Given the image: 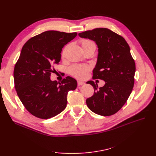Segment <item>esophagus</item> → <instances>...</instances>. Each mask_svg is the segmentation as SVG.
Instances as JSON below:
<instances>
[{"label": "esophagus", "instance_id": "1", "mask_svg": "<svg viewBox=\"0 0 156 156\" xmlns=\"http://www.w3.org/2000/svg\"><path fill=\"white\" fill-rule=\"evenodd\" d=\"M85 84V83H84L83 81H77V85L78 86H81V85H83V84Z\"/></svg>", "mask_w": 156, "mask_h": 156}]
</instances>
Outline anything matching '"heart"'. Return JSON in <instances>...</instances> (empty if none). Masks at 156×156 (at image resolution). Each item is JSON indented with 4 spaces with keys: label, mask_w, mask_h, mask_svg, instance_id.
I'll use <instances>...</instances> for the list:
<instances>
[{
    "label": "heart",
    "mask_w": 156,
    "mask_h": 156,
    "mask_svg": "<svg viewBox=\"0 0 156 156\" xmlns=\"http://www.w3.org/2000/svg\"><path fill=\"white\" fill-rule=\"evenodd\" d=\"M81 45L82 47L84 46H87V45H93L95 46V44L94 42L87 40L84 39L81 40ZM64 51L62 52V55H64ZM90 69L88 66L87 65H82V64H75L73 65L72 66H71L69 69V73L73 75V77L78 78V79H84L87 77V73L88 71Z\"/></svg>",
    "instance_id": "heart-1"
}]
</instances>
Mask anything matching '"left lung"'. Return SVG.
Segmentation results:
<instances>
[{
	"instance_id": "8db88e82",
	"label": "left lung",
	"mask_w": 156,
	"mask_h": 156,
	"mask_svg": "<svg viewBox=\"0 0 156 156\" xmlns=\"http://www.w3.org/2000/svg\"><path fill=\"white\" fill-rule=\"evenodd\" d=\"M79 36L96 42L98 55L93 78L105 82L99 88L93 81L87 83L94 89L87 105L99 115H114L125 104L134 85L135 63L129 46L123 37L106 28L79 33Z\"/></svg>"
}]
</instances>
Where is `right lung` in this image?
<instances>
[{"instance_id":"add662e5","label":"right lung","mask_w":156,"mask_h":156,"mask_svg":"<svg viewBox=\"0 0 156 156\" xmlns=\"http://www.w3.org/2000/svg\"><path fill=\"white\" fill-rule=\"evenodd\" d=\"M77 34L48 30L23 45L14 68V83L21 101L34 116L48 119L58 115L66 107L68 92L77 88V81L71 77L60 83L50 79L55 71L52 66L59 63L63 47Z\"/></svg>"}]
</instances>
